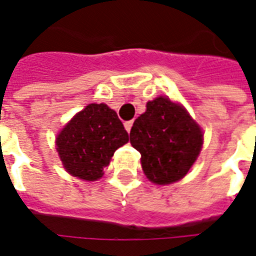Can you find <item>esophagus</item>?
Masks as SVG:
<instances>
[{
	"label": "esophagus",
	"instance_id": "esophagus-1",
	"mask_svg": "<svg viewBox=\"0 0 256 256\" xmlns=\"http://www.w3.org/2000/svg\"><path fill=\"white\" fill-rule=\"evenodd\" d=\"M132 125H134V121H126V122H124L125 130H126V132H128V134H130V132H131Z\"/></svg>",
	"mask_w": 256,
	"mask_h": 256
}]
</instances>
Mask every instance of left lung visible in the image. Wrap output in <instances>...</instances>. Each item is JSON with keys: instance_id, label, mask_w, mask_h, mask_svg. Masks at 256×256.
Wrapping results in <instances>:
<instances>
[{"instance_id": "left-lung-1", "label": "left lung", "mask_w": 256, "mask_h": 256, "mask_svg": "<svg viewBox=\"0 0 256 256\" xmlns=\"http://www.w3.org/2000/svg\"><path fill=\"white\" fill-rule=\"evenodd\" d=\"M130 140L148 180L168 184L182 179L197 160L202 132L182 106L160 96L135 120Z\"/></svg>"}]
</instances>
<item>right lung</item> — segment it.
<instances>
[{
    "label": "right lung",
    "instance_id": "right-lung-1",
    "mask_svg": "<svg viewBox=\"0 0 256 256\" xmlns=\"http://www.w3.org/2000/svg\"><path fill=\"white\" fill-rule=\"evenodd\" d=\"M130 140L117 113L104 103L81 110L56 138L58 153L67 171L84 180L102 178L114 152Z\"/></svg>",
    "mask_w": 256,
    "mask_h": 256
}]
</instances>
